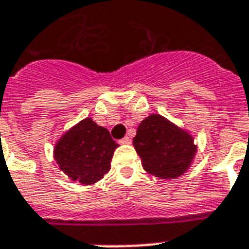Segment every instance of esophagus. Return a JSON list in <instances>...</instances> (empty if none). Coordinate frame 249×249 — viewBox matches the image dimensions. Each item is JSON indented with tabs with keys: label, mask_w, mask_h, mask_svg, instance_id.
Segmentation results:
<instances>
[{
	"label": "esophagus",
	"mask_w": 249,
	"mask_h": 249,
	"mask_svg": "<svg viewBox=\"0 0 249 249\" xmlns=\"http://www.w3.org/2000/svg\"><path fill=\"white\" fill-rule=\"evenodd\" d=\"M120 143L121 144H130L132 143V140H130L129 137H124V138L120 141Z\"/></svg>",
	"instance_id": "34e87169"
}]
</instances>
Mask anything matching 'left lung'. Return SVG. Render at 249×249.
I'll use <instances>...</instances> for the list:
<instances>
[{
  "label": "left lung",
  "mask_w": 249,
  "mask_h": 249,
  "mask_svg": "<svg viewBox=\"0 0 249 249\" xmlns=\"http://www.w3.org/2000/svg\"><path fill=\"white\" fill-rule=\"evenodd\" d=\"M195 137L159 113L141 121L133 144L147 173L160 179H176L193 165L197 152Z\"/></svg>",
  "instance_id": "1"
}]
</instances>
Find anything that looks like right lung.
Instances as JSON below:
<instances>
[{
	"mask_svg": "<svg viewBox=\"0 0 249 249\" xmlns=\"http://www.w3.org/2000/svg\"><path fill=\"white\" fill-rule=\"evenodd\" d=\"M119 144L106 128L86 117L62 134L53 155L59 169L71 181L94 185L111 169L113 152Z\"/></svg>",
	"mask_w": 249,
	"mask_h": 249,
	"instance_id": "1",
	"label": "right lung"
}]
</instances>
